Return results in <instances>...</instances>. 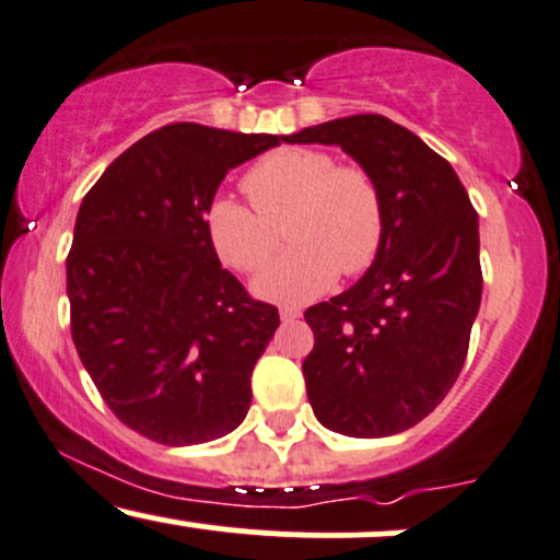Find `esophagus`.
<instances>
[{
  "instance_id": "1",
  "label": "esophagus",
  "mask_w": 560,
  "mask_h": 560,
  "mask_svg": "<svg viewBox=\"0 0 560 560\" xmlns=\"http://www.w3.org/2000/svg\"><path fill=\"white\" fill-rule=\"evenodd\" d=\"M299 317H301V308H295V306H282L280 308V319L285 322V325H288V322H295Z\"/></svg>"
}]
</instances>
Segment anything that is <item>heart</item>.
Listing matches in <instances>:
<instances>
[{"instance_id": "obj_1", "label": "heart", "mask_w": 560, "mask_h": 560, "mask_svg": "<svg viewBox=\"0 0 560 560\" xmlns=\"http://www.w3.org/2000/svg\"><path fill=\"white\" fill-rule=\"evenodd\" d=\"M254 207L217 196L203 225L220 259L238 272H256L278 248L285 222L288 248L254 280V293L301 304L332 285L338 272L357 275L374 261L385 233L383 196L361 167L338 164L317 149H282L256 162L243 177Z\"/></svg>"}]
</instances>
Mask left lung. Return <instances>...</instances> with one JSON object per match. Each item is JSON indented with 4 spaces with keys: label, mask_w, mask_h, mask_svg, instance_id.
Listing matches in <instances>:
<instances>
[{
    "label": "left lung",
    "mask_w": 560,
    "mask_h": 560,
    "mask_svg": "<svg viewBox=\"0 0 560 560\" xmlns=\"http://www.w3.org/2000/svg\"><path fill=\"white\" fill-rule=\"evenodd\" d=\"M285 143L340 147L377 183L385 233L364 278L306 308V396L327 430L385 438L448 396L482 301L479 220L443 156L383 115H351Z\"/></svg>",
    "instance_id": "1"
}]
</instances>
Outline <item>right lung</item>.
<instances>
[{
  "mask_svg": "<svg viewBox=\"0 0 560 560\" xmlns=\"http://www.w3.org/2000/svg\"><path fill=\"white\" fill-rule=\"evenodd\" d=\"M280 141L164 125L122 151L78 209L72 343L112 413L154 443H209L246 419L280 314L222 269L203 214L230 170Z\"/></svg>",
  "mask_w": 560,
  "mask_h": 560,
  "instance_id": "obj_1",
  "label": "right lung"
}]
</instances>
